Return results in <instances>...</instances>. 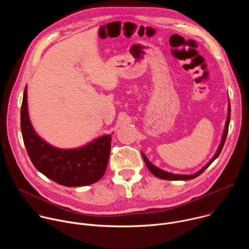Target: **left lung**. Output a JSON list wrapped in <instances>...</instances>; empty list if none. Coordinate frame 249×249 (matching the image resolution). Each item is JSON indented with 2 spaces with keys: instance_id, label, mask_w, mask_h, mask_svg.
Here are the masks:
<instances>
[{
  "instance_id": "1",
  "label": "left lung",
  "mask_w": 249,
  "mask_h": 249,
  "mask_svg": "<svg viewBox=\"0 0 249 249\" xmlns=\"http://www.w3.org/2000/svg\"><path fill=\"white\" fill-rule=\"evenodd\" d=\"M230 119H231V105H229V115H228V119H227V123H226V128H225V131H224V135H223V138H222V143L218 149V152L216 153V155L214 156V158H213L200 171H198L197 173L195 174H192V175H179V174H173V173H169V172H166L157 166H155L153 163H151L149 161V160L146 158V156L142 153V156H143V159L145 160V163L147 165V167L149 168V170L154 174L156 175L157 177H159V178L160 179H165V180H190V179H193L195 178V177L199 176L205 169H207L210 164L214 161L218 157L219 155L221 154L222 150H223V147L225 145V142H226V139H227V136H228V132H229V125H230Z\"/></svg>"
}]
</instances>
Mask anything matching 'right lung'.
Here are the masks:
<instances>
[{"label":"right lung","instance_id":"obj_1","mask_svg":"<svg viewBox=\"0 0 249 249\" xmlns=\"http://www.w3.org/2000/svg\"><path fill=\"white\" fill-rule=\"evenodd\" d=\"M20 129L28 157L37 170L58 184L75 187L92 184L107 167L111 137L102 136L90 144L74 150L56 149L34 132L28 118L27 90L23 92Z\"/></svg>","mask_w":249,"mask_h":249}]
</instances>
